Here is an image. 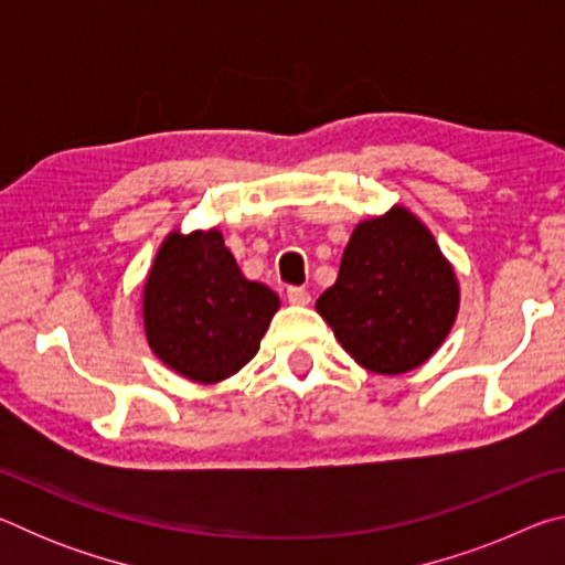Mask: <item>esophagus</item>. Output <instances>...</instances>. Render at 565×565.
Here are the masks:
<instances>
[{
    "label": "esophagus",
    "mask_w": 565,
    "mask_h": 565,
    "mask_svg": "<svg viewBox=\"0 0 565 565\" xmlns=\"http://www.w3.org/2000/svg\"><path fill=\"white\" fill-rule=\"evenodd\" d=\"M286 299H289V303H294V306H306L311 301V296H309V291L306 289H299V286H291L289 291H286Z\"/></svg>",
    "instance_id": "obj_1"
}]
</instances>
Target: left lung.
Returning a JSON list of instances; mask_svg holds the SVG:
<instances>
[{
	"label": "left lung",
	"mask_w": 565,
	"mask_h": 565,
	"mask_svg": "<svg viewBox=\"0 0 565 565\" xmlns=\"http://www.w3.org/2000/svg\"><path fill=\"white\" fill-rule=\"evenodd\" d=\"M461 303L454 264L406 206L356 224L337 284L317 311L349 356L384 376L408 374L441 349Z\"/></svg>",
	"instance_id": "left-lung-1"
}]
</instances>
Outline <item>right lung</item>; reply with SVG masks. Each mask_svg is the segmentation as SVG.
<instances>
[{"label": "right lung", "mask_w": 565, "mask_h": 565, "mask_svg": "<svg viewBox=\"0 0 565 565\" xmlns=\"http://www.w3.org/2000/svg\"><path fill=\"white\" fill-rule=\"evenodd\" d=\"M279 306L269 286L242 274L216 226L169 232L141 291L149 349L196 384L238 374Z\"/></svg>", "instance_id": "1"}]
</instances>
